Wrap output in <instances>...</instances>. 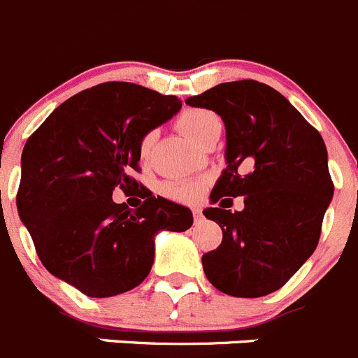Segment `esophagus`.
I'll list each match as a JSON object with an SVG mask.
<instances>
[{
  "label": "esophagus",
  "mask_w": 358,
  "mask_h": 358,
  "mask_svg": "<svg viewBox=\"0 0 358 358\" xmlns=\"http://www.w3.org/2000/svg\"><path fill=\"white\" fill-rule=\"evenodd\" d=\"M192 215H194L196 222H201V220H203V212H201V208H192Z\"/></svg>",
  "instance_id": "1"
}]
</instances>
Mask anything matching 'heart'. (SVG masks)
I'll return each instance as SVG.
<instances>
[{"label": "heart", "mask_w": 358, "mask_h": 358, "mask_svg": "<svg viewBox=\"0 0 358 358\" xmlns=\"http://www.w3.org/2000/svg\"><path fill=\"white\" fill-rule=\"evenodd\" d=\"M215 122H219L215 115L208 109H185L182 115L176 120V127H178L180 132H183L187 138H190L192 141L201 143V139L205 138L206 132L210 130V127ZM153 145V132L146 134L145 138L141 139V145H139V152L143 157L148 155L150 148ZM206 185V180L203 178H185V180H176V182H168L164 183L162 190L164 194L169 196L173 199H180V201H194L201 196L203 189Z\"/></svg>", "instance_id": "obj_1"}]
</instances>
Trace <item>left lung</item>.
I'll list each match as a JSON object with an SVG mask.
<instances>
[{
  "mask_svg": "<svg viewBox=\"0 0 358 358\" xmlns=\"http://www.w3.org/2000/svg\"><path fill=\"white\" fill-rule=\"evenodd\" d=\"M212 109L226 125V169L203 210L222 242L203 255L219 292L256 299L277 292L307 262L334 194L327 148L286 96L263 83H222L185 100ZM242 195L244 210L227 208Z\"/></svg>",
  "mask_w": 358,
  "mask_h": 358,
  "instance_id": "8db88e82",
  "label": "left lung"
}]
</instances>
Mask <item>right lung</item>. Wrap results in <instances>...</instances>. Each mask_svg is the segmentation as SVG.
<instances>
[{
  "label": "right lung",
  "instance_id": "add662e5",
  "mask_svg": "<svg viewBox=\"0 0 358 358\" xmlns=\"http://www.w3.org/2000/svg\"><path fill=\"white\" fill-rule=\"evenodd\" d=\"M180 108L175 95L102 83L65 100L29 136L17 210L52 275L93 299L120 295L152 270L157 233L192 226L187 206L155 198L130 175L139 171L141 139ZM115 186L143 203L118 206Z\"/></svg>",
  "mask_w": 358,
  "mask_h": 358
}]
</instances>
